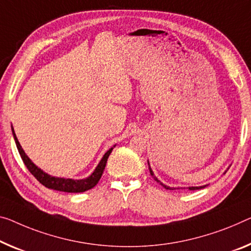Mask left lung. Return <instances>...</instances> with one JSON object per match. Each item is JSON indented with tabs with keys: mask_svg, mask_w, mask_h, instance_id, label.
I'll return each instance as SVG.
<instances>
[{
	"mask_svg": "<svg viewBox=\"0 0 251 251\" xmlns=\"http://www.w3.org/2000/svg\"><path fill=\"white\" fill-rule=\"evenodd\" d=\"M148 166H149V172H150V175H151V176L153 177V179H155L157 183H159V184L161 185V186H164V187L166 188V190H175V187H171V186H167V185H165V184H163V183H161V182H160V180H159V179H158V178H157V177L155 176V174H153L152 169H151V168H150L149 161H148ZM205 186H206V185H203V186H190V187H188V190H191V191H195V190H200V188H204V187H205ZM179 188H182V187H177V190H179Z\"/></svg>",
	"mask_w": 251,
	"mask_h": 251,
	"instance_id": "obj_1",
	"label": "left lung"
}]
</instances>
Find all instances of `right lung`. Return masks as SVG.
I'll list each match as a JSON object with an SVG mask.
<instances>
[{
    "label": "right lung",
    "mask_w": 251,
    "mask_h": 251,
    "mask_svg": "<svg viewBox=\"0 0 251 251\" xmlns=\"http://www.w3.org/2000/svg\"><path fill=\"white\" fill-rule=\"evenodd\" d=\"M12 134H13L15 145H17V148L19 150V153H20L23 163H25V165L26 166V168L29 169V172L31 173V174L36 177V178L39 180L44 186L51 188V190H55V191L67 192V193H82L93 188L95 185L99 183L100 178H101L104 168H105L107 158H109L110 153L112 152L113 148L115 147L114 145L112 148H110L105 153H104V156L102 157V159L100 160L99 165L96 166L94 172L92 173L90 176L86 177V178H83V179L64 178V177H56V176L49 175L47 173L42 171L41 168L38 167V166L34 165L32 163V160L25 155V150L22 149L20 142H19L17 136H15L13 126H12Z\"/></svg>",
    "instance_id": "obj_1"
}]
</instances>
